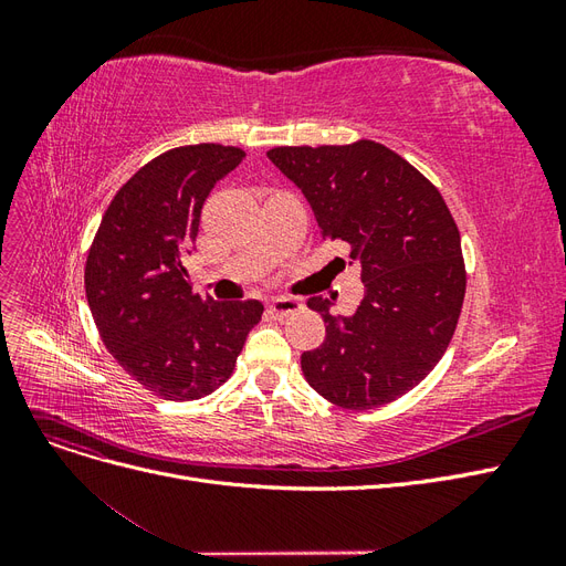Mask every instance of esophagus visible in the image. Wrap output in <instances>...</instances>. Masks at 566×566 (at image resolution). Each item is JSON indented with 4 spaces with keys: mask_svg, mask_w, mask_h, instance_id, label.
I'll return each instance as SVG.
<instances>
[{
    "mask_svg": "<svg viewBox=\"0 0 566 566\" xmlns=\"http://www.w3.org/2000/svg\"><path fill=\"white\" fill-rule=\"evenodd\" d=\"M302 310V302L293 300V297H276L269 302V314L273 318H287L290 314H295Z\"/></svg>",
    "mask_w": 566,
    "mask_h": 566,
    "instance_id": "esophagus-1",
    "label": "esophagus"
}]
</instances>
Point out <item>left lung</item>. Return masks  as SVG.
Returning a JSON list of instances; mask_svg holds the SVG:
<instances>
[{
	"label": "left lung",
	"instance_id": "8db88e82",
	"mask_svg": "<svg viewBox=\"0 0 566 566\" xmlns=\"http://www.w3.org/2000/svg\"><path fill=\"white\" fill-rule=\"evenodd\" d=\"M269 160L302 188L323 238L347 243L361 266L354 316L325 321L302 373L323 399L347 410L397 401L439 364L465 300L460 231L437 186L399 153L370 139L347 146H276Z\"/></svg>",
	"mask_w": 566,
	"mask_h": 566
}]
</instances>
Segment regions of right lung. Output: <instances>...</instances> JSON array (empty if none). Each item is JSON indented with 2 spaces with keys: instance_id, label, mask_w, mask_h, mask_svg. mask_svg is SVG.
I'll use <instances>...</instances> for the list:
<instances>
[{
  "instance_id": "right-lung-1",
  "label": "right lung",
  "mask_w": 566,
  "mask_h": 566,
  "mask_svg": "<svg viewBox=\"0 0 566 566\" xmlns=\"http://www.w3.org/2000/svg\"><path fill=\"white\" fill-rule=\"evenodd\" d=\"M245 158L221 144L179 146L146 163L111 200L84 264V290L106 349L165 401L224 385L262 318L256 300L214 302L186 281L200 210Z\"/></svg>"
}]
</instances>
